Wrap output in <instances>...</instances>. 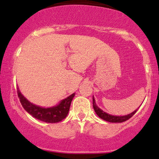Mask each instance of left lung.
Instances as JSON below:
<instances>
[{
    "label": "left lung",
    "mask_w": 159,
    "mask_h": 159,
    "mask_svg": "<svg viewBox=\"0 0 159 159\" xmlns=\"http://www.w3.org/2000/svg\"><path fill=\"white\" fill-rule=\"evenodd\" d=\"M93 106L94 111L96 112V114L99 116L101 119H102L105 121L110 122V123H123L130 119L131 117L134 115L138 111V109H136L135 111H133L131 114L125 115V116H113V115L108 114L107 113H105V111H103L102 109H100L97 105H96V102H95L94 97H93Z\"/></svg>",
    "instance_id": "1"
}]
</instances>
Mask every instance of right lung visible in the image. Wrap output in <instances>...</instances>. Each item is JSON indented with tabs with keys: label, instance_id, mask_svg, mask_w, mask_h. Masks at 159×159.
Masks as SVG:
<instances>
[{
	"label": "right lung",
	"instance_id": "add662e5",
	"mask_svg": "<svg viewBox=\"0 0 159 159\" xmlns=\"http://www.w3.org/2000/svg\"><path fill=\"white\" fill-rule=\"evenodd\" d=\"M17 93L20 102L27 113L32 115L36 119L50 123H58L66 117L71 102L75 96V93H72L67 98H66L65 99L62 100L60 104H58L56 106L45 108V107L37 106L33 103H30L21 93L19 88H17Z\"/></svg>",
	"mask_w": 159,
	"mask_h": 159
}]
</instances>
